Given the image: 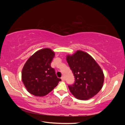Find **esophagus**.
<instances>
[{
	"label": "esophagus",
	"instance_id": "obj_1",
	"mask_svg": "<svg viewBox=\"0 0 125 125\" xmlns=\"http://www.w3.org/2000/svg\"><path fill=\"white\" fill-rule=\"evenodd\" d=\"M61 79H62V81H65V77L64 76H62V77H61Z\"/></svg>",
	"mask_w": 125,
	"mask_h": 125
}]
</instances>
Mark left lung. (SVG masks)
Returning a JSON list of instances; mask_svg holds the SVG:
<instances>
[{"instance_id":"8db88e82","label":"left lung","mask_w":125,"mask_h":125,"mask_svg":"<svg viewBox=\"0 0 125 125\" xmlns=\"http://www.w3.org/2000/svg\"><path fill=\"white\" fill-rule=\"evenodd\" d=\"M67 61L75 78L74 84L68 85L71 94L79 100H87L96 95L103 86L104 75L94 58L77 50L67 55Z\"/></svg>"}]
</instances>
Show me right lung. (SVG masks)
Returning <instances> with one entry per match:
<instances>
[{
    "mask_svg": "<svg viewBox=\"0 0 125 125\" xmlns=\"http://www.w3.org/2000/svg\"><path fill=\"white\" fill-rule=\"evenodd\" d=\"M54 56L55 52L46 48L35 52L25 63L21 73L22 81L31 94L44 96L61 81L50 65Z\"/></svg>",
    "mask_w": 125,
    "mask_h": 125,
    "instance_id": "1",
    "label": "right lung"
}]
</instances>
